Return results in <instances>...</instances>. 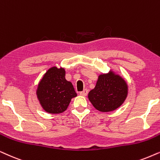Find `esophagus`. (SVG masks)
I'll return each instance as SVG.
<instances>
[{"label": "esophagus", "instance_id": "34e87169", "mask_svg": "<svg viewBox=\"0 0 160 160\" xmlns=\"http://www.w3.org/2000/svg\"><path fill=\"white\" fill-rule=\"evenodd\" d=\"M80 94L81 95V96L86 97V95L88 94V90H87V89H84L83 91H82V92H80Z\"/></svg>", "mask_w": 160, "mask_h": 160}]
</instances>
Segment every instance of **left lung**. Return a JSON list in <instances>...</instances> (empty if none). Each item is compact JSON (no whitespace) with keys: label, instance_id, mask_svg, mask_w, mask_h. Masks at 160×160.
<instances>
[{"label":"left lung","instance_id":"8db88e82","mask_svg":"<svg viewBox=\"0 0 160 160\" xmlns=\"http://www.w3.org/2000/svg\"><path fill=\"white\" fill-rule=\"evenodd\" d=\"M128 95V85L114 72L100 74L88 98L93 106L102 112L114 111L122 105Z\"/></svg>","mask_w":160,"mask_h":160}]
</instances>
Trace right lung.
Returning a JSON list of instances; mask_svg holds the SVG:
<instances>
[{
	"instance_id": "right-lung-1",
	"label": "right lung",
	"mask_w": 160,
	"mask_h": 160,
	"mask_svg": "<svg viewBox=\"0 0 160 160\" xmlns=\"http://www.w3.org/2000/svg\"><path fill=\"white\" fill-rule=\"evenodd\" d=\"M63 68H50L38 84L37 97L42 108L50 114H60L67 109L71 100L77 97L73 85L65 78Z\"/></svg>"
}]
</instances>
